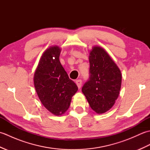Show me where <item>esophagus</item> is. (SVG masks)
I'll list each match as a JSON object with an SVG mask.
<instances>
[{
    "label": "esophagus",
    "mask_w": 150,
    "mask_h": 150,
    "mask_svg": "<svg viewBox=\"0 0 150 150\" xmlns=\"http://www.w3.org/2000/svg\"><path fill=\"white\" fill-rule=\"evenodd\" d=\"M75 83H76V84L77 85V86H78L79 88H81V85H82V81L81 80V79H78V80H76Z\"/></svg>",
    "instance_id": "obj_1"
}]
</instances>
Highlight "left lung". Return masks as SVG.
<instances>
[{
    "label": "left lung",
    "mask_w": 150,
    "mask_h": 150,
    "mask_svg": "<svg viewBox=\"0 0 150 150\" xmlns=\"http://www.w3.org/2000/svg\"><path fill=\"white\" fill-rule=\"evenodd\" d=\"M90 77L82 88L91 108L104 113L119 97L122 82L119 68L104 49L95 46L90 52Z\"/></svg>",
    "instance_id": "obj_1"
}]
</instances>
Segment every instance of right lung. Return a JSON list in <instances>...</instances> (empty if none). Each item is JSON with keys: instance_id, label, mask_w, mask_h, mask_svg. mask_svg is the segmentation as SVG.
<instances>
[{"instance_id": "add662e5", "label": "right lung", "mask_w": 150, "mask_h": 150, "mask_svg": "<svg viewBox=\"0 0 150 150\" xmlns=\"http://www.w3.org/2000/svg\"><path fill=\"white\" fill-rule=\"evenodd\" d=\"M60 49L52 46L41 57L34 75V85L43 106L55 115L68 110L71 98L78 90L59 60Z\"/></svg>"}]
</instances>
